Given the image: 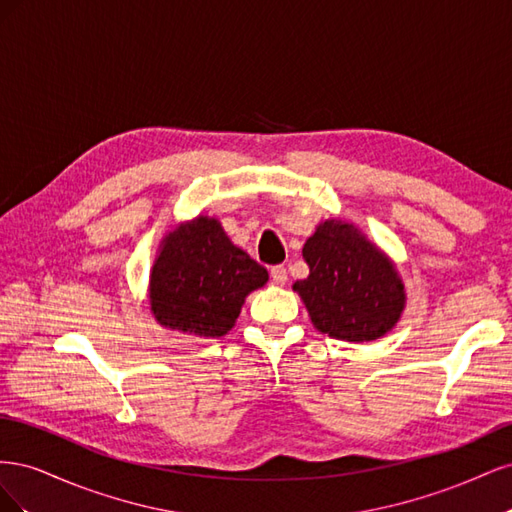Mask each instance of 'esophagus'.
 Segmentation results:
<instances>
[{
    "instance_id": "esophagus-1",
    "label": "esophagus",
    "mask_w": 512,
    "mask_h": 512,
    "mask_svg": "<svg viewBox=\"0 0 512 512\" xmlns=\"http://www.w3.org/2000/svg\"><path fill=\"white\" fill-rule=\"evenodd\" d=\"M271 280L277 284V286H284L288 282V271L286 267L277 265V267H271Z\"/></svg>"
}]
</instances>
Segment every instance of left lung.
Here are the masks:
<instances>
[{
	"mask_svg": "<svg viewBox=\"0 0 512 512\" xmlns=\"http://www.w3.org/2000/svg\"><path fill=\"white\" fill-rule=\"evenodd\" d=\"M305 280L292 284L320 333L371 342L389 333L406 307L404 282L384 252L342 220L322 222L303 245Z\"/></svg>",
	"mask_w": 512,
	"mask_h": 512,
	"instance_id": "left-lung-1",
	"label": "left lung"
}]
</instances>
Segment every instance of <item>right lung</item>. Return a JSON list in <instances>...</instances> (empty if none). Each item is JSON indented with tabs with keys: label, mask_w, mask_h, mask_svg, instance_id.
<instances>
[{
	"label": "right lung",
	"mask_w": 512,
	"mask_h": 512,
	"mask_svg": "<svg viewBox=\"0 0 512 512\" xmlns=\"http://www.w3.org/2000/svg\"><path fill=\"white\" fill-rule=\"evenodd\" d=\"M267 280V269L232 245L218 220L198 215L160 245L149 277L151 312L166 329L222 337L247 294Z\"/></svg>",
	"instance_id": "right-lung-1"
}]
</instances>
